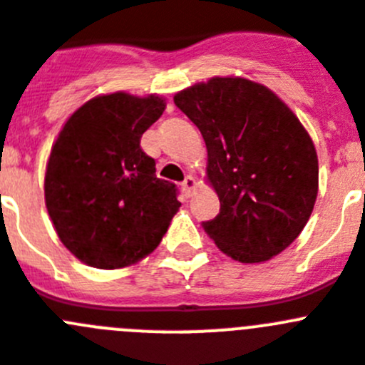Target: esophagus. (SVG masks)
I'll return each mask as SVG.
<instances>
[{
    "label": "esophagus",
    "mask_w": 365,
    "mask_h": 365,
    "mask_svg": "<svg viewBox=\"0 0 365 365\" xmlns=\"http://www.w3.org/2000/svg\"><path fill=\"white\" fill-rule=\"evenodd\" d=\"M196 185H198V183H196V178L195 176H185V180H183L182 182V187H183V190H185L187 195H190V190L192 189H196Z\"/></svg>",
    "instance_id": "obj_1"
}]
</instances>
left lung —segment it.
<instances>
[{
	"mask_svg": "<svg viewBox=\"0 0 365 365\" xmlns=\"http://www.w3.org/2000/svg\"><path fill=\"white\" fill-rule=\"evenodd\" d=\"M175 103L200 129L220 215L203 229L232 260L258 264L293 244L318 195L313 140L287 105L245 78H211Z\"/></svg>",
	"mask_w": 365,
	"mask_h": 365,
	"instance_id": "left-lung-1",
	"label": "left lung"
}]
</instances>
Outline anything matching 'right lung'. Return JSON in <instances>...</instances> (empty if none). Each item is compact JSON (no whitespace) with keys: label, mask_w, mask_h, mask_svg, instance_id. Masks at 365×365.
I'll list each match as a JSON object with an SVG mask.
<instances>
[{"label":"right lung","mask_w":365,"mask_h":365,"mask_svg":"<svg viewBox=\"0 0 365 365\" xmlns=\"http://www.w3.org/2000/svg\"><path fill=\"white\" fill-rule=\"evenodd\" d=\"M165 100L127 93L83 103L48 156L45 205L61 244L91 267L120 269L158 247L178 212V189L140 147Z\"/></svg>","instance_id":"add662e5"}]
</instances>
